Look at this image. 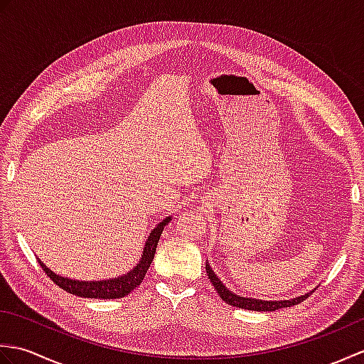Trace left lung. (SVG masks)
<instances>
[{
	"mask_svg": "<svg viewBox=\"0 0 364 364\" xmlns=\"http://www.w3.org/2000/svg\"><path fill=\"white\" fill-rule=\"evenodd\" d=\"M206 274L210 277V280L214 286V289L219 292V296L223 301H227L228 305L236 306V308H242V310H252V311H275L280 310V308H288L292 305L300 304L301 300H305L310 294H305V296H300L296 299H289V300H259V299H252V297H241L236 296L235 292H231L225 284L220 282V278L214 274V270L211 269L210 264H206Z\"/></svg>",
	"mask_w": 364,
	"mask_h": 364,
	"instance_id": "left-lung-1",
	"label": "left lung"
}]
</instances>
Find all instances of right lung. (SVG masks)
Returning a JSON list of instances; mask_svg holds the SVG:
<instances>
[{"label": "right lung", "mask_w": 364, "mask_h": 364, "mask_svg": "<svg viewBox=\"0 0 364 364\" xmlns=\"http://www.w3.org/2000/svg\"><path fill=\"white\" fill-rule=\"evenodd\" d=\"M172 220V215H168L162 222H159L156 227L153 228L150 233L149 239L145 241L144 247V253L141 261L129 270L128 274L117 277V278H111V280H100V282H80V280H72V278L67 277H60L58 274H54L51 269L46 267L43 262L38 259V264L42 266L43 272L48 275L51 280L56 283L59 288H63L64 291L75 294L78 297H87V299H120L125 297L128 294L136 289L139 284L142 283L144 277L149 270L151 261L154 258V252H156V247L159 242V237L162 230L167 225V223Z\"/></svg>", "instance_id": "obj_1"}]
</instances>
